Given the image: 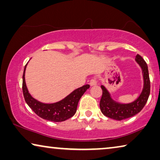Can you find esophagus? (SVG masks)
<instances>
[{"instance_id":"esophagus-1","label":"esophagus","mask_w":160,"mask_h":160,"mask_svg":"<svg viewBox=\"0 0 160 160\" xmlns=\"http://www.w3.org/2000/svg\"><path fill=\"white\" fill-rule=\"evenodd\" d=\"M89 84H90V86H94V85H96L97 84V80L95 79V78H92L90 80V82H89Z\"/></svg>"}]
</instances>
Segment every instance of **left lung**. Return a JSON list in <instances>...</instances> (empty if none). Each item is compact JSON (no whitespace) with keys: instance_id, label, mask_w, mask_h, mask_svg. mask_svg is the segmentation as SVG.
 <instances>
[{"instance_id":"8db88e82","label":"left lung","mask_w":160,"mask_h":160,"mask_svg":"<svg viewBox=\"0 0 160 160\" xmlns=\"http://www.w3.org/2000/svg\"><path fill=\"white\" fill-rule=\"evenodd\" d=\"M135 62L141 67L143 75V86L141 94L134 101L128 103H122L113 100L106 87L101 85L100 87L102 90V95L100 101V108L101 112L106 117L119 121L128 119L139 113L147 102L150 94L148 66L145 60L139 54L135 56Z\"/></svg>"}]
</instances>
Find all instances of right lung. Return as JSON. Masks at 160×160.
<instances>
[{"label":"right lung","mask_w":160,"mask_h":160,"mask_svg":"<svg viewBox=\"0 0 160 160\" xmlns=\"http://www.w3.org/2000/svg\"><path fill=\"white\" fill-rule=\"evenodd\" d=\"M28 63L24 68L22 76L23 95L27 104L38 117L43 119L52 122H63L73 117L76 112L77 106L80 98L84 95L89 85L86 84L74 89L71 93L67 95L60 101L52 103H44L35 99L28 91L25 83V70Z\"/></svg>","instance_id":"right-lung-1"}]
</instances>
